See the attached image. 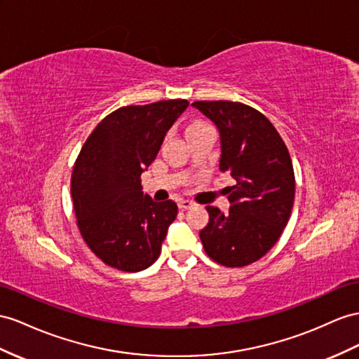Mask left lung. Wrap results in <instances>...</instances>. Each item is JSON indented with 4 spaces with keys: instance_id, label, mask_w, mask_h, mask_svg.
<instances>
[{
    "instance_id": "obj_1",
    "label": "left lung",
    "mask_w": 359,
    "mask_h": 359,
    "mask_svg": "<svg viewBox=\"0 0 359 359\" xmlns=\"http://www.w3.org/2000/svg\"><path fill=\"white\" fill-rule=\"evenodd\" d=\"M180 104L170 100L115 110L94 128L76 161L71 196L77 226L89 249L110 267L149 269L177 217L167 191L145 194L141 174L187 109Z\"/></svg>"
}]
</instances>
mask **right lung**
Returning a JSON list of instances; mask_svg holds the SVG:
<instances>
[{
    "instance_id": "right-lung-1",
    "label": "right lung",
    "mask_w": 359,
    "mask_h": 359,
    "mask_svg": "<svg viewBox=\"0 0 359 359\" xmlns=\"http://www.w3.org/2000/svg\"><path fill=\"white\" fill-rule=\"evenodd\" d=\"M219 133V170L231 174L223 189L229 206H208L200 240L210 259L244 267L278 243L294 203V171L282 137L267 118L232 101H196Z\"/></svg>"
}]
</instances>
